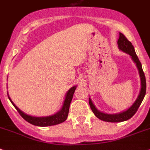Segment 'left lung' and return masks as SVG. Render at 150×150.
Returning <instances> with one entry per match:
<instances>
[{
  "mask_svg": "<svg viewBox=\"0 0 150 150\" xmlns=\"http://www.w3.org/2000/svg\"><path fill=\"white\" fill-rule=\"evenodd\" d=\"M119 35H120V36H119L118 40H117L119 49L123 51V52H126V53L129 54L131 56V57H132L133 61L136 63L137 67L138 70H139L140 80H141V89H140V92H139V96L137 97V100L135 101V102H134L130 108H129L125 112H121V113L119 114H115V115L105 114L103 112H99L95 107V105H93V103L92 102L90 98H89V105H90L91 109H92L93 113L95 114V115L98 118L102 120V121H107V122H121V121H127V120L131 118L135 115V113L137 112L138 108H139V105H140V104L143 102V98H144L146 95V82L145 74H144L143 68H142L141 63L139 61L137 55L136 54V52H135L134 46H133L132 43L125 36L124 34L120 33Z\"/></svg>",
  "mask_w": 150,
  "mask_h": 150,
  "instance_id": "left-lung-1",
  "label": "left lung"
}]
</instances>
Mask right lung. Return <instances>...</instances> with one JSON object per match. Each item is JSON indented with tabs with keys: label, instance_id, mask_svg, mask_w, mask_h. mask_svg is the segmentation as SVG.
<instances>
[{
	"label": "right lung",
	"instance_id": "add662e5",
	"mask_svg": "<svg viewBox=\"0 0 150 150\" xmlns=\"http://www.w3.org/2000/svg\"><path fill=\"white\" fill-rule=\"evenodd\" d=\"M76 86H73L70 90L67 92L66 95V97H65L64 102V105H63V107L61 108V111L56 113L55 115H52V116H48V117H33V116H29V115H26V114L23 113V112L20 111L19 108L16 107L15 105L13 104V102L11 101V98L8 96L9 99L11 100V103L13 105V106L15 107L17 112H19L21 117L23 119H25V121L27 122L30 123L32 125H35V126H39V127H47V126H52V125H58V124H61V123L64 122V121H66L67 117L68 116L69 113V108H70V105L71 100L73 98V96H74V93L75 92V89H76Z\"/></svg>",
	"mask_w": 150,
	"mask_h": 150
}]
</instances>
